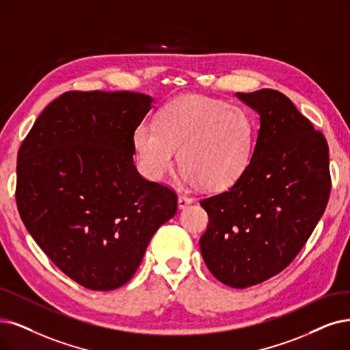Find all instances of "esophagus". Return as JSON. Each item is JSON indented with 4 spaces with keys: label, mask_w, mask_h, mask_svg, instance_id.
<instances>
[{
    "label": "esophagus",
    "mask_w": 350,
    "mask_h": 350,
    "mask_svg": "<svg viewBox=\"0 0 350 350\" xmlns=\"http://www.w3.org/2000/svg\"><path fill=\"white\" fill-rule=\"evenodd\" d=\"M192 201H193L192 197H188V195H184V193H180L179 197H178V205H179V208H185V206L189 205Z\"/></svg>",
    "instance_id": "1"
}]
</instances>
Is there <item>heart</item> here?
I'll return each instance as SVG.
<instances>
[{"instance_id": "1", "label": "heart", "mask_w": 350, "mask_h": 350, "mask_svg": "<svg viewBox=\"0 0 350 350\" xmlns=\"http://www.w3.org/2000/svg\"><path fill=\"white\" fill-rule=\"evenodd\" d=\"M254 123L240 107L189 94L167 103L157 124L144 122L133 146L144 174L159 180L174 167L175 149L184 178L208 189L232 185L253 155Z\"/></svg>"}]
</instances>
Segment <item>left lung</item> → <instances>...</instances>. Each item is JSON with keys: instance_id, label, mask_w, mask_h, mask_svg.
Masks as SVG:
<instances>
[{"instance_id": "8db88e82", "label": "left lung", "mask_w": 350, "mask_h": 350, "mask_svg": "<svg viewBox=\"0 0 350 350\" xmlns=\"http://www.w3.org/2000/svg\"><path fill=\"white\" fill-rule=\"evenodd\" d=\"M258 111L253 157L234 185L200 201L208 214L202 258L221 283L245 288L282 273L323 215L332 179L329 146L287 96L237 93Z\"/></svg>"}]
</instances>
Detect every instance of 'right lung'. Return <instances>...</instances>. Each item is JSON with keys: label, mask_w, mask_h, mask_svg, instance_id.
Instances as JSON below:
<instances>
[{"label": "right lung", "mask_w": 350, "mask_h": 350, "mask_svg": "<svg viewBox=\"0 0 350 350\" xmlns=\"http://www.w3.org/2000/svg\"><path fill=\"white\" fill-rule=\"evenodd\" d=\"M152 99L131 92H66L37 118L17 157L24 226L66 275L89 290L133 277L176 192L133 165V132Z\"/></svg>", "instance_id": "right-lung-1"}]
</instances>
